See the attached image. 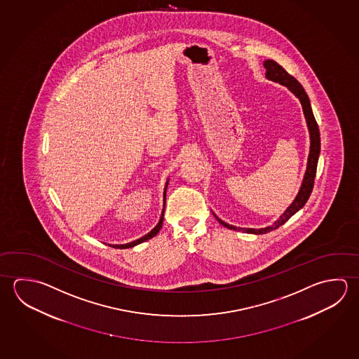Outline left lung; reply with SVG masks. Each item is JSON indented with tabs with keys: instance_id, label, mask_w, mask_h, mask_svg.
<instances>
[{
	"instance_id": "obj_1",
	"label": "left lung",
	"mask_w": 359,
	"mask_h": 359,
	"mask_svg": "<svg viewBox=\"0 0 359 359\" xmlns=\"http://www.w3.org/2000/svg\"><path fill=\"white\" fill-rule=\"evenodd\" d=\"M264 69H266V76L273 81V82L280 83L283 86H286L287 88L294 93V95L300 100L302 102V111L305 114V118L308 122L309 133H310V154H309L308 158V168H306V172L304 177V182H302V188L299 194L296 196L294 203L290 205L286 212L275 222V224L267 226V228H261V229H253V228H237V226L226 224L223 220H220L218 217H215L217 220L219 222L222 226H226L228 229H234V231H242L245 233H255V234H264V233H269L273 229H276L280 226H283L285 222L294 215V214L302 209L305 203L308 201L309 196L313 191L314 188L315 174H316V166H318V158H319V154H320V133H319V127L315 121L314 114L311 111V106H310V101H309L308 95L305 92V89L302 88V84L296 81L294 76L289 74L286 70L283 69L280 64L276 63L275 60H266L264 63Z\"/></svg>"
}]
</instances>
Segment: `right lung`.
<instances>
[{
	"label": "right lung",
	"instance_id": "obj_1",
	"mask_svg": "<svg viewBox=\"0 0 359 359\" xmlns=\"http://www.w3.org/2000/svg\"><path fill=\"white\" fill-rule=\"evenodd\" d=\"M166 189H168V182H166V185H165V191H164V209H163V214H161V218H160V222L158 223V226H155L154 229H152L151 232L147 233L146 236H144L142 238L137 239V241H133L131 243H126V245H109L111 247H117V248H120V250H123V248H130V247H133V245H140V243H142V242H145L147 239L152 238V237H155L156 234H158V231L161 229V226H163V220H164V212H165V196H166Z\"/></svg>",
	"mask_w": 359,
	"mask_h": 359
}]
</instances>
